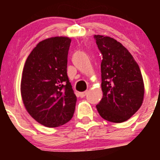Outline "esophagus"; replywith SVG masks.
Returning a JSON list of instances; mask_svg holds the SVG:
<instances>
[{"label": "esophagus", "mask_w": 160, "mask_h": 160, "mask_svg": "<svg viewBox=\"0 0 160 160\" xmlns=\"http://www.w3.org/2000/svg\"><path fill=\"white\" fill-rule=\"evenodd\" d=\"M88 92L86 91V92H80V96L81 97V98H83V97H85L86 94H87Z\"/></svg>", "instance_id": "34e87169"}]
</instances>
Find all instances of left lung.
<instances>
[{
    "instance_id": "obj_1",
    "label": "left lung",
    "mask_w": 160,
    "mask_h": 160,
    "mask_svg": "<svg viewBox=\"0 0 160 160\" xmlns=\"http://www.w3.org/2000/svg\"><path fill=\"white\" fill-rule=\"evenodd\" d=\"M102 54L101 64L103 97L96 105L104 120L125 122L141 108L144 85L141 70L126 47L113 38L95 35Z\"/></svg>"
}]
</instances>
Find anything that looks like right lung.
Returning a JSON list of instances; mask_svg holds the SVG:
<instances>
[{"mask_svg": "<svg viewBox=\"0 0 160 160\" xmlns=\"http://www.w3.org/2000/svg\"><path fill=\"white\" fill-rule=\"evenodd\" d=\"M68 37L39 42L28 56L21 80L25 109L39 123L49 128L65 124L74 115L77 97L67 75Z\"/></svg>", "mask_w": 160, "mask_h": 160, "instance_id": "obj_1", "label": "right lung"}]
</instances>
